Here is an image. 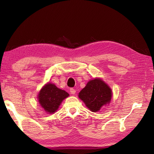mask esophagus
<instances>
[{"instance_id":"1","label":"esophagus","mask_w":154,"mask_h":154,"mask_svg":"<svg viewBox=\"0 0 154 154\" xmlns=\"http://www.w3.org/2000/svg\"><path fill=\"white\" fill-rule=\"evenodd\" d=\"M70 93L71 94H75V93H76V91H75V89H73V88H71V89H70Z\"/></svg>"}]
</instances>
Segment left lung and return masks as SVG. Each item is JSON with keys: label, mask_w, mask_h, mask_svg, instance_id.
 <instances>
[{"label": "left lung", "mask_w": 154, "mask_h": 154, "mask_svg": "<svg viewBox=\"0 0 154 154\" xmlns=\"http://www.w3.org/2000/svg\"><path fill=\"white\" fill-rule=\"evenodd\" d=\"M112 96L110 87L100 78L90 80L78 95L88 109L94 112L110 104Z\"/></svg>", "instance_id": "left-lung-1"}]
</instances>
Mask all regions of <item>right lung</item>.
Returning a JSON list of instances; mask_svg holds the SVG:
<instances>
[{"instance_id":"add662e5","label":"right lung","mask_w":154,"mask_h":154,"mask_svg":"<svg viewBox=\"0 0 154 154\" xmlns=\"http://www.w3.org/2000/svg\"><path fill=\"white\" fill-rule=\"evenodd\" d=\"M69 96L64 90L59 89L55 85L48 83L42 87L38 95L39 104L48 114L56 112L62 101Z\"/></svg>"}]
</instances>
